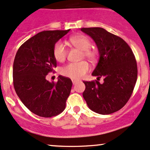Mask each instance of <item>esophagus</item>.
I'll list each match as a JSON object with an SVG mask.
<instances>
[{"mask_svg":"<svg viewBox=\"0 0 150 150\" xmlns=\"http://www.w3.org/2000/svg\"><path fill=\"white\" fill-rule=\"evenodd\" d=\"M72 84H75L77 83V82H78V80H74V79H72Z\"/></svg>","mask_w":150,"mask_h":150,"instance_id":"obj_1","label":"esophagus"}]
</instances>
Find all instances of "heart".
Masks as SVG:
<instances>
[{
    "mask_svg": "<svg viewBox=\"0 0 150 150\" xmlns=\"http://www.w3.org/2000/svg\"><path fill=\"white\" fill-rule=\"evenodd\" d=\"M69 41L72 45L82 50L83 57L90 60H95L98 57V51L91 48V41L86 35L79 34L69 38ZM67 48L64 42L61 40L57 41L52 50L53 57L57 62H62L67 56ZM90 65L88 62L80 61L78 62H70L60 68V72L62 75L74 80L81 78L90 70Z\"/></svg>",
    "mask_w": 150,
    "mask_h": 150,
    "instance_id": "b5f03b06",
    "label": "heart"
}]
</instances>
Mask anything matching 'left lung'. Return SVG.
Returning a JSON list of instances; mask_svg holds the SVG:
<instances>
[{"instance_id": "obj_1", "label": "left lung", "mask_w": 150, "mask_h": 150, "mask_svg": "<svg viewBox=\"0 0 150 150\" xmlns=\"http://www.w3.org/2000/svg\"><path fill=\"white\" fill-rule=\"evenodd\" d=\"M98 46L100 59L92 75L99 81H84L83 96L89 108L101 115H109L122 108L130 98L137 78L134 53L122 38L102 28H83Z\"/></svg>"}]
</instances>
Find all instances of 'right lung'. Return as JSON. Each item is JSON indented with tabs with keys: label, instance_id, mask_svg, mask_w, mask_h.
Wrapping results in <instances>:
<instances>
[{
	"label": "right lung",
	"instance_id": "obj_1",
	"mask_svg": "<svg viewBox=\"0 0 150 150\" xmlns=\"http://www.w3.org/2000/svg\"><path fill=\"white\" fill-rule=\"evenodd\" d=\"M69 31H42L25 41L15 57L13 78L16 94L30 111L40 117L60 114L70 95V78L59 75L56 83L45 78L57 66L52 54L54 45Z\"/></svg>",
	"mask_w": 150,
	"mask_h": 150
}]
</instances>
